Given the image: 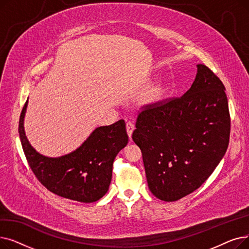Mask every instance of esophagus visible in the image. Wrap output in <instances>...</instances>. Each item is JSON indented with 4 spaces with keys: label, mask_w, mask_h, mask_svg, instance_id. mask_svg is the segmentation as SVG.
<instances>
[{
    "label": "esophagus",
    "mask_w": 249,
    "mask_h": 249,
    "mask_svg": "<svg viewBox=\"0 0 249 249\" xmlns=\"http://www.w3.org/2000/svg\"><path fill=\"white\" fill-rule=\"evenodd\" d=\"M134 124L132 123V122H127L126 123V131H127V134H128V136L131 138V136H132V132H133V130H134Z\"/></svg>",
    "instance_id": "obj_1"
}]
</instances>
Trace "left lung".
I'll list each match as a JSON object with an SVG mask.
<instances>
[{
	"mask_svg": "<svg viewBox=\"0 0 249 249\" xmlns=\"http://www.w3.org/2000/svg\"><path fill=\"white\" fill-rule=\"evenodd\" d=\"M191 89L141 107L132 139L156 198L175 202L199 189L223 158L230 137L225 87L204 64Z\"/></svg>",
	"mask_w": 249,
	"mask_h": 249,
	"instance_id": "obj_1",
	"label": "left lung"
}]
</instances>
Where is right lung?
Listing matches in <instances>:
<instances>
[{
	"instance_id": "obj_1",
	"label": "right lung",
	"mask_w": 249,
	"mask_h": 249,
	"mask_svg": "<svg viewBox=\"0 0 249 249\" xmlns=\"http://www.w3.org/2000/svg\"><path fill=\"white\" fill-rule=\"evenodd\" d=\"M28 100L19 120V135L26 160L48 191L62 198L83 203L100 200L109 190L116 155L128 143L124 120L98 127L73 152L52 159L39 154L24 131V117Z\"/></svg>"
}]
</instances>
